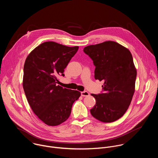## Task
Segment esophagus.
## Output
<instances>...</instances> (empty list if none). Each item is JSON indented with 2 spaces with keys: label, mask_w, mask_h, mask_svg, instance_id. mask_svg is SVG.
Instances as JSON below:
<instances>
[{
  "label": "esophagus",
  "mask_w": 158,
  "mask_h": 158,
  "mask_svg": "<svg viewBox=\"0 0 158 158\" xmlns=\"http://www.w3.org/2000/svg\"><path fill=\"white\" fill-rule=\"evenodd\" d=\"M81 96L83 97L88 96H89V93L87 91H82V92H81Z\"/></svg>",
  "instance_id": "34e87169"
}]
</instances>
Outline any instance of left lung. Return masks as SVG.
I'll return each instance as SVG.
<instances>
[{"label":"left lung","mask_w":158,"mask_h":158,"mask_svg":"<svg viewBox=\"0 0 158 158\" xmlns=\"http://www.w3.org/2000/svg\"><path fill=\"white\" fill-rule=\"evenodd\" d=\"M84 52L96 66L94 77L102 81L103 93L91 94L96 104L91 115L103 123L121 118L127 110L134 91L137 71L129 50L114 41L90 45Z\"/></svg>","instance_id":"left-lung-1"}]
</instances>
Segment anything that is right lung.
<instances>
[{"instance_id": "obj_1", "label": "right lung", "mask_w": 158, "mask_h": 158, "mask_svg": "<svg viewBox=\"0 0 158 158\" xmlns=\"http://www.w3.org/2000/svg\"><path fill=\"white\" fill-rule=\"evenodd\" d=\"M79 49L52 41L45 42L27 56L22 85L27 101L37 118L50 126H58L69 118L74 101L81 96L75 90L57 85L58 76Z\"/></svg>"}]
</instances>
